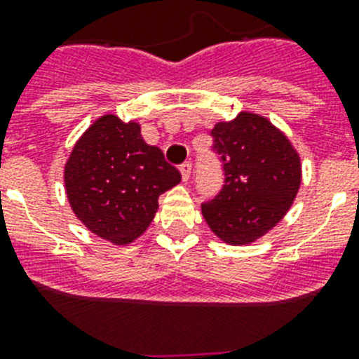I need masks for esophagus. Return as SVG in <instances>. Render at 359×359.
<instances>
[{"label":"esophagus","mask_w":359,"mask_h":359,"mask_svg":"<svg viewBox=\"0 0 359 359\" xmlns=\"http://www.w3.org/2000/svg\"><path fill=\"white\" fill-rule=\"evenodd\" d=\"M180 172H182L183 182H189L190 172H192V163H190V161H185V163L180 165Z\"/></svg>","instance_id":"esophagus-1"}]
</instances>
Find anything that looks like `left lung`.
Returning a JSON list of instances; mask_svg holds the SVG:
<instances>
[{
	"label": "left lung",
	"instance_id": "left-lung-1",
	"mask_svg": "<svg viewBox=\"0 0 359 359\" xmlns=\"http://www.w3.org/2000/svg\"><path fill=\"white\" fill-rule=\"evenodd\" d=\"M214 151L221 154L224 185L203 203V217L231 246L255 243L293 205L302 183V165L290 138L266 116L241 111L231 122L212 129Z\"/></svg>",
	"mask_w": 359,
	"mask_h": 359
}]
</instances>
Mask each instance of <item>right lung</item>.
Returning <instances> with one entry per match:
<instances>
[{
  "instance_id": "right-lung-1",
  "label": "right lung",
  "mask_w": 359,
  "mask_h": 359,
  "mask_svg": "<svg viewBox=\"0 0 359 359\" xmlns=\"http://www.w3.org/2000/svg\"><path fill=\"white\" fill-rule=\"evenodd\" d=\"M182 182L161 149L145 144L138 122L116 115L95 120L73 145L65 189L73 214L113 244L140 237L158 210V198Z\"/></svg>"
}]
</instances>
